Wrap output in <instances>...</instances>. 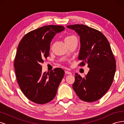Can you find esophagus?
Here are the masks:
<instances>
[{"label": "esophagus", "mask_w": 124, "mask_h": 124, "mask_svg": "<svg viewBox=\"0 0 124 124\" xmlns=\"http://www.w3.org/2000/svg\"><path fill=\"white\" fill-rule=\"evenodd\" d=\"M65 73L66 74H72V73H71V72H70V71H65Z\"/></svg>", "instance_id": "34e87169"}]
</instances>
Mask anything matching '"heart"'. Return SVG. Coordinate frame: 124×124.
<instances>
[{
    "label": "heart",
    "mask_w": 124,
    "mask_h": 124,
    "mask_svg": "<svg viewBox=\"0 0 124 124\" xmlns=\"http://www.w3.org/2000/svg\"><path fill=\"white\" fill-rule=\"evenodd\" d=\"M74 36H73V35H69V36H67L65 38V41H69L70 40H71L72 39H73V38H75Z\"/></svg>",
    "instance_id": "obj_1"
}]
</instances>
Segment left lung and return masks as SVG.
I'll list each match as a JSON object with an SVG mask.
<instances>
[{"instance_id":"left-lung-1","label":"left lung","mask_w":124,"mask_h":124,"mask_svg":"<svg viewBox=\"0 0 124 124\" xmlns=\"http://www.w3.org/2000/svg\"><path fill=\"white\" fill-rule=\"evenodd\" d=\"M74 30L80 38L78 66L89 68L82 78L76 74L73 89L81 100L92 102L106 93L113 81L116 61L109 42L102 32L87 26L75 24L67 26Z\"/></svg>"}]
</instances>
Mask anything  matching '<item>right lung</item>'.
<instances>
[{"instance_id": "right-lung-1", "label": "right lung", "mask_w": 124, "mask_h": 124, "mask_svg": "<svg viewBox=\"0 0 124 124\" xmlns=\"http://www.w3.org/2000/svg\"><path fill=\"white\" fill-rule=\"evenodd\" d=\"M64 29L60 25L42 26L26 33L18 46L14 62L17 83L24 95L36 103L53 100L64 76L60 68L42 73L41 66L43 59L49 56L52 39Z\"/></svg>"}]
</instances>
